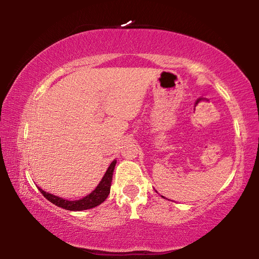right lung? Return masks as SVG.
<instances>
[{"instance_id":"obj_1","label":"right lung","mask_w":259,"mask_h":259,"mask_svg":"<svg viewBox=\"0 0 259 259\" xmlns=\"http://www.w3.org/2000/svg\"><path fill=\"white\" fill-rule=\"evenodd\" d=\"M116 164V161L114 160L111 164H109L106 174L104 175L102 181L98 184V186L95 188V190L90 193L89 195H87L85 198L81 200H75V201H68L65 199H61L59 196H56L54 194H50V193H47L42 190V188L38 187V190L43 194L46 199L50 201L51 203L56 204L57 207H60L66 210H72V211H81V210H87L91 209L103 203L105 200L107 199L109 194V191H111V184H112V178H113V171L114 166Z\"/></svg>"}]
</instances>
